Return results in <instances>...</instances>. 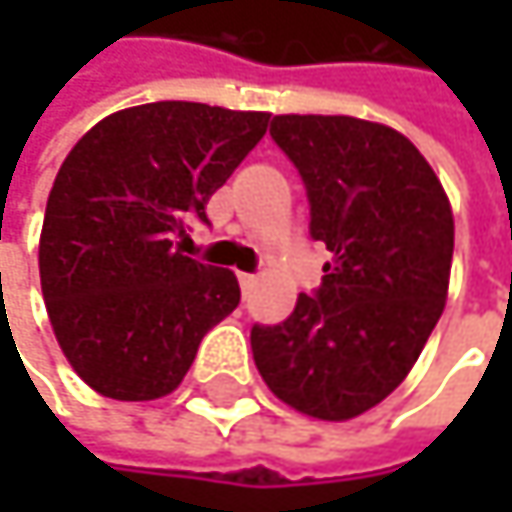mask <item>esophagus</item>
Returning <instances> with one entry per match:
<instances>
[{"label": "esophagus", "mask_w": 512, "mask_h": 512, "mask_svg": "<svg viewBox=\"0 0 512 512\" xmlns=\"http://www.w3.org/2000/svg\"><path fill=\"white\" fill-rule=\"evenodd\" d=\"M237 278H240V287H243V296H249V293H252V287H255V275H252V272H240Z\"/></svg>", "instance_id": "1"}]
</instances>
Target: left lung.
<instances>
[{
	"mask_svg": "<svg viewBox=\"0 0 512 512\" xmlns=\"http://www.w3.org/2000/svg\"><path fill=\"white\" fill-rule=\"evenodd\" d=\"M272 142L311 207L332 260L275 326H252L255 364L287 406L347 421L382 403L436 329L451 278L454 216L421 151L350 115H275Z\"/></svg>",
	"mask_w": 512,
	"mask_h": 512,
	"instance_id": "left-lung-1",
	"label": "left lung"
}]
</instances>
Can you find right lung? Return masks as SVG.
Returning a JSON list of instances; mask_svg holds the SVG:
<instances>
[{
	"label": "right lung",
	"mask_w": 512,
	"mask_h": 512,
	"mask_svg": "<svg viewBox=\"0 0 512 512\" xmlns=\"http://www.w3.org/2000/svg\"><path fill=\"white\" fill-rule=\"evenodd\" d=\"M266 112L159 100L94 124L61 162L41 231V290L73 370L103 397L156 400L240 305L231 269L183 255L207 201L263 139Z\"/></svg>",
	"instance_id": "add662e5"
}]
</instances>
